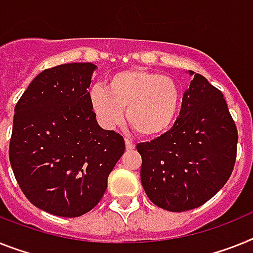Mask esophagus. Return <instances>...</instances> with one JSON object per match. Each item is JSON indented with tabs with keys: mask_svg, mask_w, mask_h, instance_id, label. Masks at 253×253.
<instances>
[{
	"mask_svg": "<svg viewBox=\"0 0 253 253\" xmlns=\"http://www.w3.org/2000/svg\"><path fill=\"white\" fill-rule=\"evenodd\" d=\"M125 144H126V149L127 150L135 149V144H133L132 141H130V140H126V141H125Z\"/></svg>",
	"mask_w": 253,
	"mask_h": 253,
	"instance_id": "obj_1",
	"label": "esophagus"
}]
</instances>
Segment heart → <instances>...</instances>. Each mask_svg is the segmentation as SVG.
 Masks as SVG:
<instances>
[{"instance_id":"b5f03b06","label":"heart","mask_w":253,"mask_h":253,"mask_svg":"<svg viewBox=\"0 0 253 253\" xmlns=\"http://www.w3.org/2000/svg\"><path fill=\"white\" fill-rule=\"evenodd\" d=\"M182 92L173 78L143 68H132L110 76L105 90L95 87L90 105L100 125L108 130L127 121L139 135L157 139L175 125Z\"/></svg>"}]
</instances>
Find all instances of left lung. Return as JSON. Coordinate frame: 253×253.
<instances>
[{
  "label": "left lung",
  "mask_w": 253,
  "mask_h": 253,
  "mask_svg": "<svg viewBox=\"0 0 253 253\" xmlns=\"http://www.w3.org/2000/svg\"><path fill=\"white\" fill-rule=\"evenodd\" d=\"M189 74L194 78L172 128L136 145L148 198L171 212L205 205L226 184L237 157L238 132L224 95L201 74Z\"/></svg>",
  "instance_id": "left-lung-1"
}]
</instances>
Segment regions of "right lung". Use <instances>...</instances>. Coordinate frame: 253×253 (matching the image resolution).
<instances>
[{
	"label": "right lung",
	"mask_w": 253,
	"mask_h": 253,
	"mask_svg": "<svg viewBox=\"0 0 253 253\" xmlns=\"http://www.w3.org/2000/svg\"><path fill=\"white\" fill-rule=\"evenodd\" d=\"M92 63L44 69L15 105L10 163L32 205L61 217L94 209L125 152L120 133L104 130L91 109Z\"/></svg>",
	"instance_id": "right-lung-1"
}]
</instances>
